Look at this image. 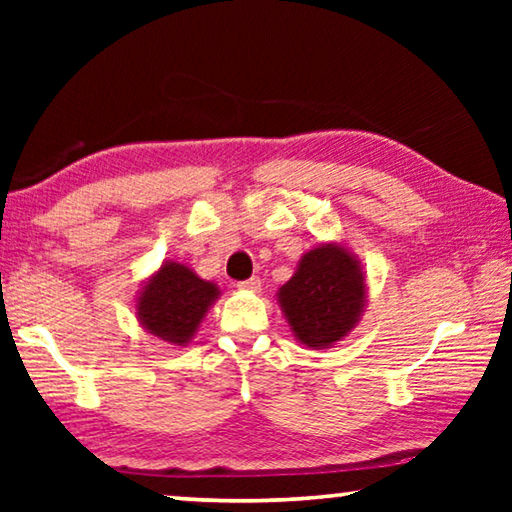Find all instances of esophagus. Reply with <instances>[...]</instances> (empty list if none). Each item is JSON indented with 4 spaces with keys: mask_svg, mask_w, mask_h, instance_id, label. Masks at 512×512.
<instances>
[{
    "mask_svg": "<svg viewBox=\"0 0 512 512\" xmlns=\"http://www.w3.org/2000/svg\"><path fill=\"white\" fill-rule=\"evenodd\" d=\"M239 289H241V291H250V293H257L259 289H262V280H259V277H250V280H244V282H239Z\"/></svg>",
    "mask_w": 512,
    "mask_h": 512,
    "instance_id": "34e87169",
    "label": "esophagus"
}]
</instances>
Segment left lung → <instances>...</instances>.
<instances>
[{
  "label": "left lung",
  "instance_id": "1",
  "mask_svg": "<svg viewBox=\"0 0 512 512\" xmlns=\"http://www.w3.org/2000/svg\"><path fill=\"white\" fill-rule=\"evenodd\" d=\"M366 302L363 266L339 241L307 250L291 280L277 291V305L293 336L311 350L343 341L357 327Z\"/></svg>",
  "mask_w": 512,
  "mask_h": 512
}]
</instances>
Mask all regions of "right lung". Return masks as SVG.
<instances>
[{
	"mask_svg": "<svg viewBox=\"0 0 512 512\" xmlns=\"http://www.w3.org/2000/svg\"><path fill=\"white\" fill-rule=\"evenodd\" d=\"M219 296V287L198 277L189 266L162 262L137 293L135 316L160 341L187 345Z\"/></svg>",
	"mask_w": 512,
	"mask_h": 512,
	"instance_id": "1",
	"label": "right lung"
}]
</instances>
